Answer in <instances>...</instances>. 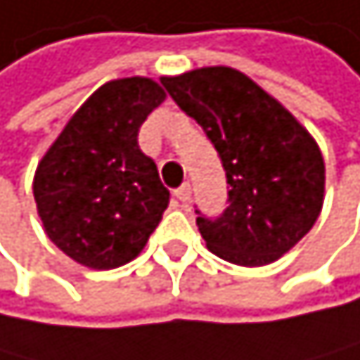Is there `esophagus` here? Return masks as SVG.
Here are the masks:
<instances>
[{
    "label": "esophagus",
    "instance_id": "obj_1",
    "mask_svg": "<svg viewBox=\"0 0 360 360\" xmlns=\"http://www.w3.org/2000/svg\"><path fill=\"white\" fill-rule=\"evenodd\" d=\"M190 195H193V188H190V184H184L181 188L174 190V197L179 201H184V204H186V201H190Z\"/></svg>",
    "mask_w": 360,
    "mask_h": 360
}]
</instances>
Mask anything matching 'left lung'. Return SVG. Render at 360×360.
<instances>
[{
    "label": "left lung",
    "instance_id": "8db88e82",
    "mask_svg": "<svg viewBox=\"0 0 360 360\" xmlns=\"http://www.w3.org/2000/svg\"><path fill=\"white\" fill-rule=\"evenodd\" d=\"M161 84L206 131L221 159L229 208L197 212L206 246L240 266L276 262L311 231L323 208L325 161L274 96L231 67H204Z\"/></svg>",
    "mask_w": 360,
    "mask_h": 360
}]
</instances>
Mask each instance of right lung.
I'll list each match as a JSON object with an SVG mask.
<instances>
[{
    "label": "right lung",
    "mask_w": 360,
    "mask_h": 360,
    "mask_svg": "<svg viewBox=\"0 0 360 360\" xmlns=\"http://www.w3.org/2000/svg\"><path fill=\"white\" fill-rule=\"evenodd\" d=\"M165 101L150 78L105 82L42 156L33 195L49 240L82 266L131 262L170 201L156 163L139 148L145 118Z\"/></svg>",
    "instance_id": "add662e5"
}]
</instances>
